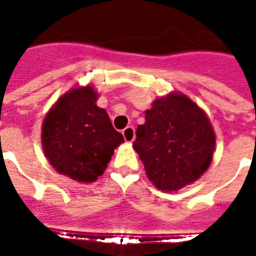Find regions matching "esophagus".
Masks as SVG:
<instances>
[{
	"instance_id": "1",
	"label": "esophagus",
	"mask_w": 256,
	"mask_h": 256,
	"mask_svg": "<svg viewBox=\"0 0 256 256\" xmlns=\"http://www.w3.org/2000/svg\"><path fill=\"white\" fill-rule=\"evenodd\" d=\"M122 134H123V138H124V141H126V142H133L134 138H136V134H134L133 126H128V128L123 130Z\"/></svg>"
}]
</instances>
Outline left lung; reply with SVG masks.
<instances>
[{"label": "left lung", "mask_w": 256, "mask_h": 256, "mask_svg": "<svg viewBox=\"0 0 256 256\" xmlns=\"http://www.w3.org/2000/svg\"><path fill=\"white\" fill-rule=\"evenodd\" d=\"M133 148L146 177L163 192L198 181L211 164L215 132L208 116L188 96L170 92L145 111Z\"/></svg>", "instance_id": "obj_1"}]
</instances>
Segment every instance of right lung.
I'll list each match as a JSON object with an SVG mask.
<instances>
[{
  "label": "right lung",
  "mask_w": 256,
  "mask_h": 256,
  "mask_svg": "<svg viewBox=\"0 0 256 256\" xmlns=\"http://www.w3.org/2000/svg\"><path fill=\"white\" fill-rule=\"evenodd\" d=\"M97 98L92 84L71 88L42 122L46 159L58 174L76 182H94L106 172L114 150L124 142L106 110L97 106Z\"/></svg>",
  "instance_id": "add662e5"
}]
</instances>
